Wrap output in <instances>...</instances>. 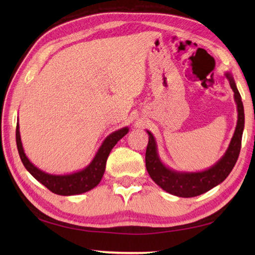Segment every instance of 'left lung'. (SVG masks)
I'll return each mask as SVG.
<instances>
[{"label":"left lung","instance_id":"left-lung-1","mask_svg":"<svg viewBox=\"0 0 255 255\" xmlns=\"http://www.w3.org/2000/svg\"><path fill=\"white\" fill-rule=\"evenodd\" d=\"M226 77L228 78L231 89L235 93L238 122L228 149L223 158L215 165L202 172H177L171 170L170 167L162 163L153 134L147 131L149 134V142L145 150V167L150 177L165 192L178 197L187 198L198 196L223 183L234 169L241 149L242 133L245 128V110H243L241 95L237 89L234 78L229 72L226 73Z\"/></svg>","mask_w":255,"mask_h":255}]
</instances>
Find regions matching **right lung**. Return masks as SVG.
<instances>
[{
	"instance_id": "right-lung-1",
	"label": "right lung",
	"mask_w": 255,
	"mask_h": 255,
	"mask_svg": "<svg viewBox=\"0 0 255 255\" xmlns=\"http://www.w3.org/2000/svg\"><path fill=\"white\" fill-rule=\"evenodd\" d=\"M128 130L129 129L127 127H124L119 129V130L111 133L103 141L99 151H97L94 156V159L92 160L88 166L79 172L66 175L49 174V173L39 170L37 166L31 163L26 156L23 149V144H21L20 141L18 123L16 125V144H17L20 160L23 162L26 170L38 182H40L42 185L46 186L52 193L57 195H62V196H70V195H79L91 191L92 188L99 185L103 174L105 172L106 161L108 155H110V152L119 140L128 132Z\"/></svg>"
}]
</instances>
